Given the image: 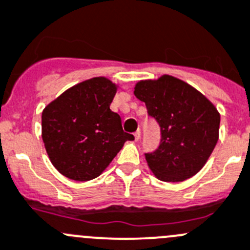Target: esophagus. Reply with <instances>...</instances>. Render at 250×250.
<instances>
[{"label": "esophagus", "instance_id": "1", "mask_svg": "<svg viewBox=\"0 0 250 250\" xmlns=\"http://www.w3.org/2000/svg\"><path fill=\"white\" fill-rule=\"evenodd\" d=\"M134 136H135V140H136V141H139L140 137H141V131H140V130H137V131L134 134Z\"/></svg>", "mask_w": 250, "mask_h": 250}]
</instances>
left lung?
Segmentation results:
<instances>
[{"label": "left lung", "instance_id": "obj_1", "mask_svg": "<svg viewBox=\"0 0 250 250\" xmlns=\"http://www.w3.org/2000/svg\"><path fill=\"white\" fill-rule=\"evenodd\" d=\"M134 94L161 126V145L146 153L149 169L162 182H183L208 162L218 141L220 113L184 81L169 75L140 81Z\"/></svg>", "mask_w": 250, "mask_h": 250}]
</instances>
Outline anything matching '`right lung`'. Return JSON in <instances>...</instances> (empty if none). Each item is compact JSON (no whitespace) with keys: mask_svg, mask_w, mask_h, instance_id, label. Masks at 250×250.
Here are the masks:
<instances>
[{"mask_svg":"<svg viewBox=\"0 0 250 250\" xmlns=\"http://www.w3.org/2000/svg\"><path fill=\"white\" fill-rule=\"evenodd\" d=\"M118 84L94 77L68 88L42 114V137L52 166L78 182L99 177L126 141L119 114L110 110Z\"/></svg>","mask_w":250,"mask_h":250,"instance_id":"obj_1","label":"right lung"}]
</instances>
